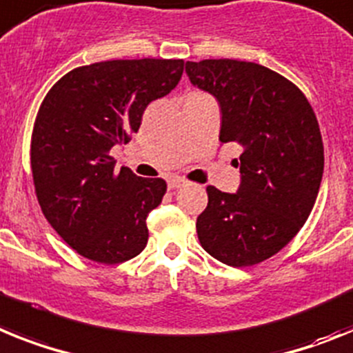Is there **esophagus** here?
I'll return each instance as SVG.
<instances>
[{
    "label": "esophagus",
    "instance_id": "34e87169",
    "mask_svg": "<svg viewBox=\"0 0 353 353\" xmlns=\"http://www.w3.org/2000/svg\"><path fill=\"white\" fill-rule=\"evenodd\" d=\"M181 186H185V179H181V177H172V179H168V190H176V188H181Z\"/></svg>",
    "mask_w": 353,
    "mask_h": 353
}]
</instances>
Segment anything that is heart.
<instances>
[{"instance_id": "heart-1", "label": "heart", "mask_w": 353, "mask_h": 353, "mask_svg": "<svg viewBox=\"0 0 353 353\" xmlns=\"http://www.w3.org/2000/svg\"><path fill=\"white\" fill-rule=\"evenodd\" d=\"M195 94H199V92H195Z\"/></svg>"}]
</instances>
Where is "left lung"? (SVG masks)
Masks as SVG:
<instances>
[{
  "label": "left lung",
  "instance_id": "1",
  "mask_svg": "<svg viewBox=\"0 0 353 353\" xmlns=\"http://www.w3.org/2000/svg\"><path fill=\"white\" fill-rule=\"evenodd\" d=\"M185 67L219 101L220 142L241 147L240 188L208 186L199 241L223 265H259L299 234L316 202L323 140L314 110L293 81L259 63L220 58Z\"/></svg>",
  "mask_w": 353,
  "mask_h": 353
}]
</instances>
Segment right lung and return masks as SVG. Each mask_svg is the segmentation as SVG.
I'll return each mask as SVG.
<instances>
[{
    "mask_svg": "<svg viewBox=\"0 0 353 353\" xmlns=\"http://www.w3.org/2000/svg\"><path fill=\"white\" fill-rule=\"evenodd\" d=\"M183 69V60H108L69 70L46 94L30 147L33 186L51 228L79 256L119 265L145 249V219L167 183L115 170L110 149L130 142L147 104L167 96Z\"/></svg>",
    "mask_w": 353,
    "mask_h": 353,
    "instance_id": "add662e5",
    "label": "right lung"
}]
</instances>
